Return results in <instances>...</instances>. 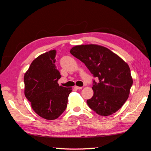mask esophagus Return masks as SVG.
Masks as SVG:
<instances>
[{"instance_id":"1","label":"esophagus","mask_w":151,"mask_h":151,"mask_svg":"<svg viewBox=\"0 0 151 151\" xmlns=\"http://www.w3.org/2000/svg\"><path fill=\"white\" fill-rule=\"evenodd\" d=\"M74 88H75V89H76V90H80V89H82V88H83V87L77 86H74Z\"/></svg>"}]
</instances>
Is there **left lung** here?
<instances>
[{
	"label": "left lung",
	"instance_id": "obj_1",
	"mask_svg": "<svg viewBox=\"0 0 151 151\" xmlns=\"http://www.w3.org/2000/svg\"><path fill=\"white\" fill-rule=\"evenodd\" d=\"M70 53L99 81H94V94L86 102L90 108L102 116L118 111L127 100L133 84L127 63L109 49L96 44L76 45Z\"/></svg>",
	"mask_w": 151,
	"mask_h": 151
}]
</instances>
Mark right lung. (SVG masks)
I'll return each mask as SVG.
<instances>
[{
	"mask_svg": "<svg viewBox=\"0 0 151 151\" xmlns=\"http://www.w3.org/2000/svg\"><path fill=\"white\" fill-rule=\"evenodd\" d=\"M55 50L38 56L24 74V94L35 113L41 117L53 120L65 110L72 88L59 86L61 77L57 69Z\"/></svg>",
	"mask_w": 151,
	"mask_h": 151,
	"instance_id": "1",
	"label": "right lung"
}]
</instances>
